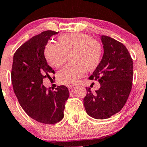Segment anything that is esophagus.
<instances>
[{
  "instance_id": "34e87169",
  "label": "esophagus",
  "mask_w": 147,
  "mask_h": 147,
  "mask_svg": "<svg viewBox=\"0 0 147 147\" xmlns=\"http://www.w3.org/2000/svg\"><path fill=\"white\" fill-rule=\"evenodd\" d=\"M75 90V88L74 87H72V86H71V87H69V90L70 93H72V92L74 91V90Z\"/></svg>"
}]
</instances>
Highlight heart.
<instances>
[{"mask_svg": "<svg viewBox=\"0 0 147 147\" xmlns=\"http://www.w3.org/2000/svg\"><path fill=\"white\" fill-rule=\"evenodd\" d=\"M59 45L48 43L45 57L56 69L61 67L69 58L71 63L59 71L57 81L64 86H74L84 71L95 70L100 62L102 49L100 44L90 36L81 33L64 34L58 37Z\"/></svg>", "mask_w": 147, "mask_h": 147, "instance_id": "b5f03b06", "label": "heart"}]
</instances>
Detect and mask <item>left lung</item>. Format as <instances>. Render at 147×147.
<instances>
[{
	"label": "left lung",
	"mask_w": 147,
	"mask_h": 147,
	"mask_svg": "<svg viewBox=\"0 0 147 147\" xmlns=\"http://www.w3.org/2000/svg\"><path fill=\"white\" fill-rule=\"evenodd\" d=\"M104 54L100 62L89 77L100 87L96 93L86 88L84 104L87 114L103 119L119 113L126 103L131 90L133 61L126 47L108 36H101Z\"/></svg>",
	"instance_id": "8db88e82"
}]
</instances>
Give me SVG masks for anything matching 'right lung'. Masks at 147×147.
Masks as SVG:
<instances>
[{
	"label": "right lung",
	"instance_id": "1",
	"mask_svg": "<svg viewBox=\"0 0 147 147\" xmlns=\"http://www.w3.org/2000/svg\"><path fill=\"white\" fill-rule=\"evenodd\" d=\"M57 33L47 30L25 42L14 54L11 71L13 90L20 106L31 118L51 125L63 119L69 96L65 86H57L51 91L43 85L44 78L50 79L49 74H54L45 59V46Z\"/></svg>",
	"mask_w": 147,
	"mask_h": 147
}]
</instances>
